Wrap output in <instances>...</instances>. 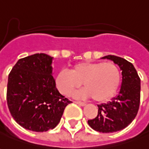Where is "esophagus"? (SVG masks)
<instances>
[{
    "label": "esophagus",
    "mask_w": 149,
    "mask_h": 149,
    "mask_svg": "<svg viewBox=\"0 0 149 149\" xmlns=\"http://www.w3.org/2000/svg\"><path fill=\"white\" fill-rule=\"evenodd\" d=\"M74 102H75V103L78 104V105H80V106H82V107H83V106H85V105H86V104H85V102H81V101H75Z\"/></svg>",
    "instance_id": "obj_1"
}]
</instances>
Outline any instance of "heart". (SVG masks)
I'll list each match as a JSON object with an SVG mask.
<instances>
[{"label": "heart", "instance_id": "obj_1", "mask_svg": "<svg viewBox=\"0 0 149 149\" xmlns=\"http://www.w3.org/2000/svg\"><path fill=\"white\" fill-rule=\"evenodd\" d=\"M121 80L118 67L112 62H80L69 71H61L56 79L57 89L70 95L82 82L85 87L75 96L92 97L96 102H106L114 96Z\"/></svg>", "mask_w": 149, "mask_h": 149}]
</instances>
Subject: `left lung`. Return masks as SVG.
I'll return each instance as SVG.
<instances>
[{
    "instance_id": "1",
    "label": "left lung",
    "mask_w": 149,
    "mask_h": 149,
    "mask_svg": "<svg viewBox=\"0 0 149 149\" xmlns=\"http://www.w3.org/2000/svg\"><path fill=\"white\" fill-rule=\"evenodd\" d=\"M122 70V85L117 96L107 103L97 105L94 118L88 120L90 127L97 132L111 133L127 127L134 120L140 102V79L132 63L121 57L107 56Z\"/></svg>"
}]
</instances>
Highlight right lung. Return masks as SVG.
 <instances>
[{
    "label": "right lung",
    "instance_id": "1",
    "mask_svg": "<svg viewBox=\"0 0 149 149\" xmlns=\"http://www.w3.org/2000/svg\"><path fill=\"white\" fill-rule=\"evenodd\" d=\"M53 57L37 53L22 58L9 72L7 104L24 128L43 132L55 128L71 101L61 95L52 76Z\"/></svg>",
    "mask_w": 149,
    "mask_h": 149
}]
</instances>
